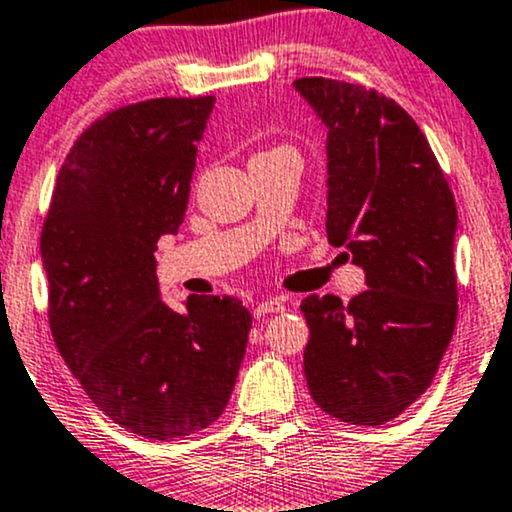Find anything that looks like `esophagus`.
<instances>
[{
  "label": "esophagus",
  "instance_id": "esophagus-1",
  "mask_svg": "<svg viewBox=\"0 0 512 512\" xmlns=\"http://www.w3.org/2000/svg\"><path fill=\"white\" fill-rule=\"evenodd\" d=\"M283 309H285V297H268V300L256 304L254 317H263V314H273V312H283Z\"/></svg>",
  "mask_w": 512,
  "mask_h": 512
}]
</instances>
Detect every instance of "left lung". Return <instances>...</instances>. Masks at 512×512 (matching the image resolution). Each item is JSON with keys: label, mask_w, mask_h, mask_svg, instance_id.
Masks as SVG:
<instances>
[{"label": "left lung", "mask_w": 512, "mask_h": 512, "mask_svg": "<svg viewBox=\"0 0 512 512\" xmlns=\"http://www.w3.org/2000/svg\"><path fill=\"white\" fill-rule=\"evenodd\" d=\"M292 86L326 128V237L367 285L348 304L304 297V377L321 411L382 426L430 387L455 331V198L399 103L324 77Z\"/></svg>", "instance_id": "left-lung-1"}]
</instances>
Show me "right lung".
Returning <instances> with one entry per match:
<instances>
[{
  "label": "right lung",
  "instance_id": "1",
  "mask_svg": "<svg viewBox=\"0 0 512 512\" xmlns=\"http://www.w3.org/2000/svg\"><path fill=\"white\" fill-rule=\"evenodd\" d=\"M215 96L123 106L82 132L40 234L55 346L99 409L171 440L222 416L249 343L237 297L162 302L157 241L179 232Z\"/></svg>",
  "mask_w": 512,
  "mask_h": 512
}]
</instances>
